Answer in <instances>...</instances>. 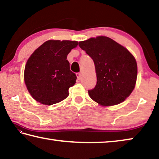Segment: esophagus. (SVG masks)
Here are the masks:
<instances>
[{
	"label": "esophagus",
	"instance_id": "34e87169",
	"mask_svg": "<svg viewBox=\"0 0 159 159\" xmlns=\"http://www.w3.org/2000/svg\"><path fill=\"white\" fill-rule=\"evenodd\" d=\"M76 76L78 78V79L80 80V78H81V73H77L76 74Z\"/></svg>",
	"mask_w": 159,
	"mask_h": 159
}]
</instances>
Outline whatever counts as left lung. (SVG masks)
Masks as SVG:
<instances>
[{
  "mask_svg": "<svg viewBox=\"0 0 159 159\" xmlns=\"http://www.w3.org/2000/svg\"><path fill=\"white\" fill-rule=\"evenodd\" d=\"M93 59L97 83L88 93L100 105L111 106L125 100L133 92L138 66L132 54L110 38L98 36L79 43Z\"/></svg>",
  "mask_w": 159,
  "mask_h": 159,
  "instance_id": "obj_1",
  "label": "left lung"
}]
</instances>
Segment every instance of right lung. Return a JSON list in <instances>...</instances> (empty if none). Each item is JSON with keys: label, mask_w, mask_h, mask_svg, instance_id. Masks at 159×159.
Segmentation results:
<instances>
[{"label": "right lung", "mask_w": 159, "mask_h": 159, "mask_svg": "<svg viewBox=\"0 0 159 159\" xmlns=\"http://www.w3.org/2000/svg\"><path fill=\"white\" fill-rule=\"evenodd\" d=\"M77 41L45 42L29 58L25 69V81L31 96L40 103L51 105L69 95V88L77 77L70 70L67 55Z\"/></svg>", "instance_id": "right-lung-1"}]
</instances>
